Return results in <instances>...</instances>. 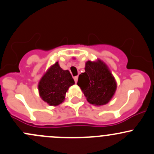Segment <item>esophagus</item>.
Instances as JSON below:
<instances>
[{"instance_id":"1","label":"esophagus","mask_w":154,"mask_h":154,"mask_svg":"<svg viewBox=\"0 0 154 154\" xmlns=\"http://www.w3.org/2000/svg\"><path fill=\"white\" fill-rule=\"evenodd\" d=\"M73 79H74V81H75V83H77V82H78V79H79V76H78V75H76V76L74 77Z\"/></svg>"}]
</instances>
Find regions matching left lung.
Here are the masks:
<instances>
[{"instance_id":"8db88e82","label":"left lung","mask_w":154,"mask_h":154,"mask_svg":"<svg viewBox=\"0 0 154 154\" xmlns=\"http://www.w3.org/2000/svg\"><path fill=\"white\" fill-rule=\"evenodd\" d=\"M77 85L90 104L103 105L109 102L116 89V83L107 66L101 61H88L85 72L79 75Z\"/></svg>"}]
</instances>
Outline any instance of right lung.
Instances as JSON below:
<instances>
[{
	"mask_svg": "<svg viewBox=\"0 0 154 154\" xmlns=\"http://www.w3.org/2000/svg\"><path fill=\"white\" fill-rule=\"evenodd\" d=\"M75 84L70 72L60 67L58 62L49 69L38 84L40 96L50 105L63 102L68 88Z\"/></svg>",
	"mask_w": 154,
	"mask_h": 154,
	"instance_id": "add662e5",
	"label": "right lung"
}]
</instances>
